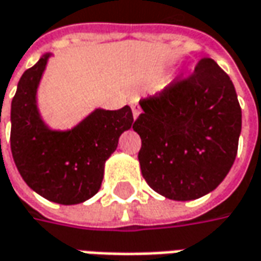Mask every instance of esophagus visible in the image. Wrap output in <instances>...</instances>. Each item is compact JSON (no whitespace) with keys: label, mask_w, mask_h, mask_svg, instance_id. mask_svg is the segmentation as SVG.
I'll list each match as a JSON object with an SVG mask.
<instances>
[{"label":"esophagus","mask_w":261,"mask_h":261,"mask_svg":"<svg viewBox=\"0 0 261 261\" xmlns=\"http://www.w3.org/2000/svg\"><path fill=\"white\" fill-rule=\"evenodd\" d=\"M130 108H132L134 119H138V116L141 115V106H139V103L136 102V100H132V102H130Z\"/></svg>","instance_id":"1"}]
</instances>
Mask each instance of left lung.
I'll list each match as a JSON object with an SVG mask.
<instances>
[{
  "mask_svg": "<svg viewBox=\"0 0 261 261\" xmlns=\"http://www.w3.org/2000/svg\"><path fill=\"white\" fill-rule=\"evenodd\" d=\"M134 130L145 181L174 201L214 191L230 172L239 148L241 108L228 74L204 59L187 80L139 102Z\"/></svg>",
  "mask_w": 261,
  "mask_h": 261,
  "instance_id": "left-lung-1",
  "label": "left lung"
}]
</instances>
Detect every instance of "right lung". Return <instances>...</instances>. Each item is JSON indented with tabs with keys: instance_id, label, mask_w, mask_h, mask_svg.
<instances>
[{
	"instance_id": "right-lung-1",
	"label": "right lung",
	"mask_w": 261,
	"mask_h": 261,
	"mask_svg": "<svg viewBox=\"0 0 261 261\" xmlns=\"http://www.w3.org/2000/svg\"><path fill=\"white\" fill-rule=\"evenodd\" d=\"M51 53L21 76L11 102V152L21 178L45 200L74 205L100 190L105 164L134 126L129 106L96 108L71 129H53L38 108V87Z\"/></svg>"
}]
</instances>
